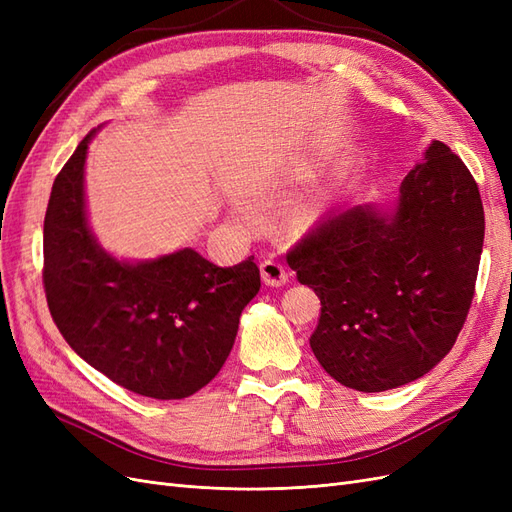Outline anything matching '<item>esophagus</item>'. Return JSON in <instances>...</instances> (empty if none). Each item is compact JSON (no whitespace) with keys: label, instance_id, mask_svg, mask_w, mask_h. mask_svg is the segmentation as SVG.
Instances as JSON below:
<instances>
[{"label":"esophagus","instance_id":"1","mask_svg":"<svg viewBox=\"0 0 512 512\" xmlns=\"http://www.w3.org/2000/svg\"><path fill=\"white\" fill-rule=\"evenodd\" d=\"M260 275H262V282H265L267 286L277 288V286H284L288 282V271L277 260H262Z\"/></svg>","mask_w":512,"mask_h":512}]
</instances>
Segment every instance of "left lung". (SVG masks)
Wrapping results in <instances>:
<instances>
[{"instance_id": "1", "label": "left lung", "mask_w": 512, "mask_h": 512, "mask_svg": "<svg viewBox=\"0 0 512 512\" xmlns=\"http://www.w3.org/2000/svg\"><path fill=\"white\" fill-rule=\"evenodd\" d=\"M485 211L459 156L433 141L395 209L329 213L288 254L320 297L318 363L363 393L425 376L451 352L474 299Z\"/></svg>"}]
</instances>
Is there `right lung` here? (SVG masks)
<instances>
[{
	"instance_id": "add662e5",
	"label": "right lung",
	"mask_w": 512,
	"mask_h": 512,
	"mask_svg": "<svg viewBox=\"0 0 512 512\" xmlns=\"http://www.w3.org/2000/svg\"><path fill=\"white\" fill-rule=\"evenodd\" d=\"M91 130L55 177L44 215L42 284L70 348L123 389L183 399L209 384L260 290L254 256L218 267L185 247L119 262L91 237L83 170Z\"/></svg>"
}]
</instances>
